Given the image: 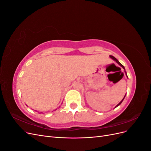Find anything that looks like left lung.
<instances>
[{"mask_svg": "<svg viewBox=\"0 0 151 151\" xmlns=\"http://www.w3.org/2000/svg\"><path fill=\"white\" fill-rule=\"evenodd\" d=\"M109 57H111V58L112 59H113V60H115V61H116V63H118V64H119V65H120L121 67H123V69H125V67H124V66H123V65L122 64H121V63H120L119 62V61H118V60H117V59H116V58L115 57H113V56H112V55H110V56H109ZM125 97H124V98H123V99L122 100V101H120V102L119 103H118V104L116 105V107H117L118 106H119V105H120V104L122 103V102L123 101V99H124ZM116 107H115V108H116Z\"/></svg>", "mask_w": 151, "mask_h": 151, "instance_id": "1", "label": "left lung"}]
</instances>
